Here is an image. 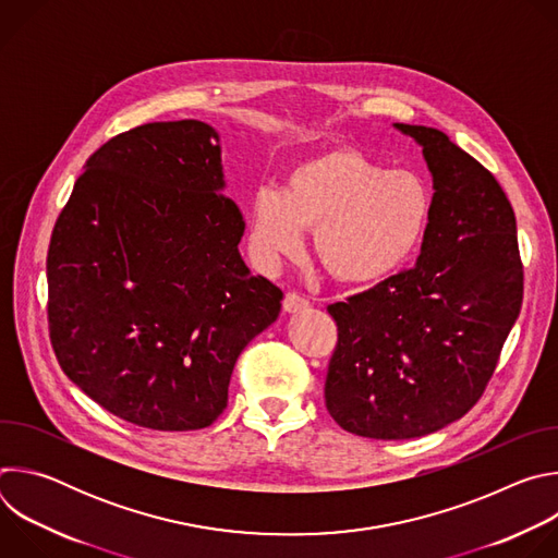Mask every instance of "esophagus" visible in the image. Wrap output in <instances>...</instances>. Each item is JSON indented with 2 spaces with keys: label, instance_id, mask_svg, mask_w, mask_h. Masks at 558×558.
I'll list each match as a JSON object with an SVG mask.
<instances>
[{
  "label": "esophagus",
  "instance_id": "34e87169",
  "mask_svg": "<svg viewBox=\"0 0 558 558\" xmlns=\"http://www.w3.org/2000/svg\"><path fill=\"white\" fill-rule=\"evenodd\" d=\"M282 308H284L287 313H302V311H306V308H308V300L291 291V293H287V295H284V300H282Z\"/></svg>",
  "mask_w": 558,
  "mask_h": 558
}]
</instances>
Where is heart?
Listing matches in <instances>:
<instances>
[{
    "label": "heart",
    "instance_id": "b5f03b06",
    "mask_svg": "<svg viewBox=\"0 0 558 558\" xmlns=\"http://www.w3.org/2000/svg\"><path fill=\"white\" fill-rule=\"evenodd\" d=\"M433 214L430 187L409 170H386L364 151L340 147L289 170L282 192L260 187L250 201L247 243L269 271L304 250L349 284L379 282L420 250Z\"/></svg>",
    "mask_w": 558,
    "mask_h": 558
}]
</instances>
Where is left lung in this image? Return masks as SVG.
I'll use <instances>...</instances> for the list:
<instances>
[{"mask_svg": "<svg viewBox=\"0 0 558 558\" xmlns=\"http://www.w3.org/2000/svg\"><path fill=\"white\" fill-rule=\"evenodd\" d=\"M433 177V214L415 265L336 302L329 415L368 439H413L480 400L523 300L517 220L497 179L441 130L392 123Z\"/></svg>", "mask_w": 558, "mask_h": 558, "instance_id": "1", "label": "left lung"}]
</instances>
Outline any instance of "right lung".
Wrapping results in <instances>:
<instances>
[{
  "instance_id": "obj_1",
  "label": "right lung",
  "mask_w": 558,
  "mask_h": 558,
  "mask_svg": "<svg viewBox=\"0 0 558 558\" xmlns=\"http://www.w3.org/2000/svg\"><path fill=\"white\" fill-rule=\"evenodd\" d=\"M218 132L145 123L101 145L52 229L50 342L108 413L198 430L227 407L238 355L280 315L282 291L245 265Z\"/></svg>"
}]
</instances>
